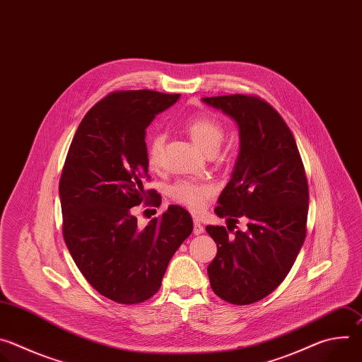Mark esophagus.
<instances>
[{"instance_id":"34e87169","label":"esophagus","mask_w":362,"mask_h":362,"mask_svg":"<svg viewBox=\"0 0 362 362\" xmlns=\"http://www.w3.org/2000/svg\"><path fill=\"white\" fill-rule=\"evenodd\" d=\"M203 232H204V228H203L202 222L197 221V219H194V221H193V233H194V235H202Z\"/></svg>"}]
</instances>
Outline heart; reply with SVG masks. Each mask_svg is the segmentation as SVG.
Returning a JSON list of instances; mask_svg holds the SVG:
<instances>
[{
  "instance_id": "obj_1",
  "label": "heart",
  "mask_w": 362,
  "mask_h": 362,
  "mask_svg": "<svg viewBox=\"0 0 362 362\" xmlns=\"http://www.w3.org/2000/svg\"><path fill=\"white\" fill-rule=\"evenodd\" d=\"M187 134L203 153H216L225 139L222 123L212 116H193L183 123ZM165 137L162 133H151L146 141V156L150 166H156L160 160ZM215 189L211 183L182 179L169 186V197L186 206L192 212H200L204 203L214 194Z\"/></svg>"
}]
</instances>
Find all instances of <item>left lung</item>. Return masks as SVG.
Wrapping results in <instances>:
<instances>
[{
  "instance_id": "obj_1",
  "label": "left lung",
  "mask_w": 362,
  "mask_h": 362,
  "mask_svg": "<svg viewBox=\"0 0 362 362\" xmlns=\"http://www.w3.org/2000/svg\"><path fill=\"white\" fill-rule=\"evenodd\" d=\"M239 129L240 147L232 177L215 214L225 226H206L218 253L208 267L214 292L247 305L274 292L291 271L306 236L308 182L295 139L267 101L255 95L203 97ZM239 217L246 231L229 235Z\"/></svg>"
}]
</instances>
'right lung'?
<instances>
[{
  "label": "right lung",
  "instance_id": "right-lung-1",
  "mask_svg": "<svg viewBox=\"0 0 362 362\" xmlns=\"http://www.w3.org/2000/svg\"><path fill=\"white\" fill-rule=\"evenodd\" d=\"M180 94L151 90L115 91L81 120L60 179L63 236L87 282L103 296L133 305L160 289L175 252L193 230L189 212L168 211L137 226L133 206L153 197L146 129L154 116L173 106Z\"/></svg>",
  "mask_w": 362,
  "mask_h": 362
}]
</instances>
